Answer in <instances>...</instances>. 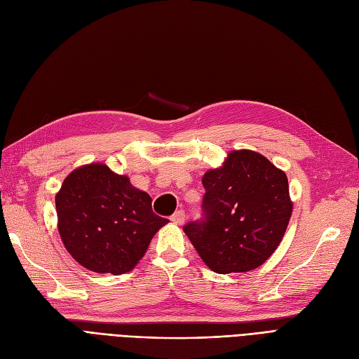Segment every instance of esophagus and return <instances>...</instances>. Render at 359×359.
Segmentation results:
<instances>
[{
	"label": "esophagus",
	"mask_w": 359,
	"mask_h": 359,
	"mask_svg": "<svg viewBox=\"0 0 359 359\" xmlns=\"http://www.w3.org/2000/svg\"><path fill=\"white\" fill-rule=\"evenodd\" d=\"M171 221L175 222V224L182 225V224L184 222V212H183V210H177L175 215L171 216Z\"/></svg>",
	"instance_id": "1"
}]
</instances>
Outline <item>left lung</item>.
<instances>
[{
    "mask_svg": "<svg viewBox=\"0 0 359 359\" xmlns=\"http://www.w3.org/2000/svg\"><path fill=\"white\" fill-rule=\"evenodd\" d=\"M203 187V219L184 225V234L215 273L255 270L280 245L292 215L285 171L253 150H233Z\"/></svg>",
    "mask_w": 359,
    "mask_h": 359,
    "instance_id": "1",
    "label": "left lung"
}]
</instances>
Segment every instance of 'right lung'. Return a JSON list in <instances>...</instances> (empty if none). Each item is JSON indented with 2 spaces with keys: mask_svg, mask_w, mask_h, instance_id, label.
<instances>
[{
  "mask_svg": "<svg viewBox=\"0 0 359 359\" xmlns=\"http://www.w3.org/2000/svg\"><path fill=\"white\" fill-rule=\"evenodd\" d=\"M57 231L85 269L114 276L131 271L168 219L152 210L150 195L104 164L68 175L55 196Z\"/></svg>",
  "mask_w": 359,
  "mask_h": 359,
  "instance_id": "add662e5",
  "label": "right lung"
}]
</instances>
